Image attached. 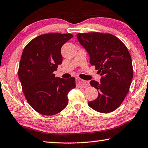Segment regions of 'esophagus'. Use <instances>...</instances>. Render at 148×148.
Returning a JSON list of instances; mask_svg holds the SVG:
<instances>
[{"label":"esophagus","mask_w":148,"mask_h":148,"mask_svg":"<svg viewBox=\"0 0 148 148\" xmlns=\"http://www.w3.org/2000/svg\"><path fill=\"white\" fill-rule=\"evenodd\" d=\"M76 83L77 86H79V87L82 88H86L89 86V83L88 82L81 79L79 78L76 79Z\"/></svg>","instance_id":"esophagus-1"}]
</instances>
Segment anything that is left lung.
Returning <instances> with one entry per match:
<instances>
[{
    "instance_id": "1",
    "label": "left lung",
    "mask_w": 148,
    "mask_h": 148,
    "mask_svg": "<svg viewBox=\"0 0 148 148\" xmlns=\"http://www.w3.org/2000/svg\"><path fill=\"white\" fill-rule=\"evenodd\" d=\"M80 44L90 56V63L101 75L100 82L92 80L98 97L88 106L101 113L112 112L123 103L133 78L132 58L126 45L111 34L78 33Z\"/></svg>"
}]
</instances>
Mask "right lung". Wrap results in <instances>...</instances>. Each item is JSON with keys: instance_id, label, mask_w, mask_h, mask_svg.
I'll return each instance as SVG.
<instances>
[{"instance_id": "1", "label": "right lung", "mask_w": 148, "mask_h": 148, "mask_svg": "<svg viewBox=\"0 0 148 148\" xmlns=\"http://www.w3.org/2000/svg\"><path fill=\"white\" fill-rule=\"evenodd\" d=\"M73 37L71 34L48 33L36 37L24 49L18 77L28 103L34 110L53 115L67 106L69 92L76 87L75 78L55 77L62 64L61 48Z\"/></svg>"}]
</instances>
